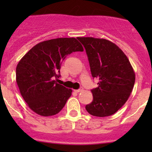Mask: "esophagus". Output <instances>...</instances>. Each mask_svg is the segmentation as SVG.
<instances>
[{"mask_svg": "<svg viewBox=\"0 0 152 152\" xmlns=\"http://www.w3.org/2000/svg\"><path fill=\"white\" fill-rule=\"evenodd\" d=\"M83 91V88H80V89H78V90H75V93H79V92H81V91Z\"/></svg>", "mask_w": 152, "mask_h": 152, "instance_id": "obj_1", "label": "esophagus"}]
</instances>
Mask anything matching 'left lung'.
Listing matches in <instances>:
<instances>
[{
	"label": "left lung",
	"instance_id": "obj_1",
	"mask_svg": "<svg viewBox=\"0 0 152 152\" xmlns=\"http://www.w3.org/2000/svg\"><path fill=\"white\" fill-rule=\"evenodd\" d=\"M88 55L92 77L98 87L91 90L93 101L85 108L98 117L111 116L125 104L133 89L135 75L128 58L105 39L77 37Z\"/></svg>",
	"mask_w": 152,
	"mask_h": 152
}]
</instances>
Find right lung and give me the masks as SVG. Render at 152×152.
I'll use <instances>...</instances> for the list:
<instances>
[{
	"instance_id": "add662e5",
	"label": "right lung",
	"mask_w": 152,
	"mask_h": 152,
	"mask_svg": "<svg viewBox=\"0 0 152 152\" xmlns=\"http://www.w3.org/2000/svg\"><path fill=\"white\" fill-rule=\"evenodd\" d=\"M75 38H58L41 42L19 61L16 80L23 100L36 113L42 116L58 113L72 90L57 84L63 60L73 52H83Z\"/></svg>"
}]
</instances>
